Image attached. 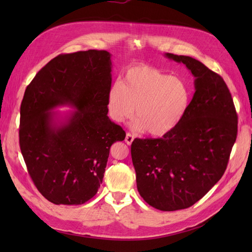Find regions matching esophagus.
I'll return each mask as SVG.
<instances>
[{
  "label": "esophagus",
  "instance_id": "1",
  "mask_svg": "<svg viewBox=\"0 0 252 252\" xmlns=\"http://www.w3.org/2000/svg\"><path fill=\"white\" fill-rule=\"evenodd\" d=\"M133 140H134V136H133L131 133H126V143L127 145H131L133 143Z\"/></svg>",
  "mask_w": 252,
  "mask_h": 252
}]
</instances>
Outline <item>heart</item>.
<instances>
[{"mask_svg":"<svg viewBox=\"0 0 252 252\" xmlns=\"http://www.w3.org/2000/svg\"><path fill=\"white\" fill-rule=\"evenodd\" d=\"M189 104V90L181 78L160 69L137 65L126 69L120 83L107 92V110L112 120L131 119L135 131L146 130L152 136H163L181 121Z\"/></svg>","mask_w":252,"mask_h":252,"instance_id":"1","label":"heart"}]
</instances>
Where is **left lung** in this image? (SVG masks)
Here are the masks:
<instances>
[{
  "label": "left lung",
  "instance_id": "8db88e82",
  "mask_svg": "<svg viewBox=\"0 0 252 252\" xmlns=\"http://www.w3.org/2000/svg\"><path fill=\"white\" fill-rule=\"evenodd\" d=\"M195 77V93L181 121L160 138H135L131 156L137 190L161 211L189 208L222 178L237 136V114L221 76L189 56L165 53Z\"/></svg>",
  "mask_w": 252,
  "mask_h": 252
}]
</instances>
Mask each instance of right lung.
I'll return each mask as SVG.
<instances>
[{"label": "right lung", "instance_id": "right-lung-1", "mask_svg": "<svg viewBox=\"0 0 252 252\" xmlns=\"http://www.w3.org/2000/svg\"><path fill=\"white\" fill-rule=\"evenodd\" d=\"M110 57L97 50L58 55L25 91L20 151L37 190L55 205L90 200L103 182L110 146L126 137L107 116ZM61 105L76 110L52 111Z\"/></svg>", "mask_w": 252, "mask_h": 252}]
</instances>
